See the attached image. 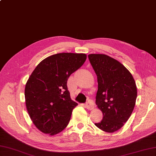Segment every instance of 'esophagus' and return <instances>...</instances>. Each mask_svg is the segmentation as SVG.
<instances>
[{
	"label": "esophagus",
	"instance_id": "esophagus-1",
	"mask_svg": "<svg viewBox=\"0 0 156 156\" xmlns=\"http://www.w3.org/2000/svg\"><path fill=\"white\" fill-rule=\"evenodd\" d=\"M86 108L88 110H92L93 108H94V106H93V105H92V104L90 102H86Z\"/></svg>",
	"mask_w": 156,
	"mask_h": 156
}]
</instances>
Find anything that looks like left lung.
I'll list each match as a JSON object with an SVG mask.
<instances>
[{
	"label": "left lung",
	"instance_id": "left-lung-1",
	"mask_svg": "<svg viewBox=\"0 0 156 156\" xmlns=\"http://www.w3.org/2000/svg\"><path fill=\"white\" fill-rule=\"evenodd\" d=\"M88 59L97 76L96 104L103 118L95 125L104 132L120 129L135 106L137 88L132 75L124 65L105 54H91Z\"/></svg>",
	"mask_w": 156,
	"mask_h": 156
}]
</instances>
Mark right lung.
<instances>
[{
	"mask_svg": "<svg viewBox=\"0 0 156 156\" xmlns=\"http://www.w3.org/2000/svg\"><path fill=\"white\" fill-rule=\"evenodd\" d=\"M86 59L85 54H54L41 61L29 77L24 90L26 106L42 132L55 135L68 126L78 104L70 98L67 81Z\"/></svg>",
	"mask_w": 156,
	"mask_h": 156,
	"instance_id": "add662e5",
	"label": "right lung"
}]
</instances>
